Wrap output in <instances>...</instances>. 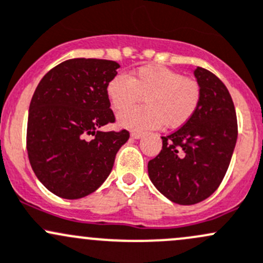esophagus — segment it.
Instances as JSON below:
<instances>
[{
	"mask_svg": "<svg viewBox=\"0 0 263 263\" xmlns=\"http://www.w3.org/2000/svg\"><path fill=\"white\" fill-rule=\"evenodd\" d=\"M142 132H132L131 134V137L132 139H141L142 137Z\"/></svg>",
	"mask_w": 263,
	"mask_h": 263,
	"instance_id": "esophagus-1",
	"label": "esophagus"
}]
</instances>
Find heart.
I'll use <instances>...</instances> for the list:
<instances>
[{
	"mask_svg": "<svg viewBox=\"0 0 263 263\" xmlns=\"http://www.w3.org/2000/svg\"><path fill=\"white\" fill-rule=\"evenodd\" d=\"M110 106L121 112L145 99L146 106L118 116L121 126L153 129L165 123L168 128L184 126L197 112L201 87L193 77L161 65L140 66L129 76L116 74L107 84Z\"/></svg>",
	"mask_w": 263,
	"mask_h": 263,
	"instance_id": "b5f03b06",
	"label": "heart"
}]
</instances>
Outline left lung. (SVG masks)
Returning a JSON list of instances; mask_svg holds the SVG:
<instances>
[{"label":"left lung","mask_w":263,"mask_h":263,"mask_svg":"<svg viewBox=\"0 0 263 263\" xmlns=\"http://www.w3.org/2000/svg\"><path fill=\"white\" fill-rule=\"evenodd\" d=\"M194 74L201 87L197 112L161 137V151L147 165L157 190L181 205L197 204L218 189L238 136L236 108L224 83L200 66Z\"/></svg>","instance_id":"8db88e82"}]
</instances>
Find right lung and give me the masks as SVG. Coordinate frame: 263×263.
Wrapping results in <instances>:
<instances>
[{"mask_svg": "<svg viewBox=\"0 0 263 263\" xmlns=\"http://www.w3.org/2000/svg\"><path fill=\"white\" fill-rule=\"evenodd\" d=\"M118 68L113 60L69 59L49 70L35 89L27 155L41 184L58 197L79 199L98 189L128 140L127 129H98L116 122L107 84Z\"/></svg>", "mask_w": 263, "mask_h": 263, "instance_id": "obj_1", "label": "right lung"}]
</instances>
